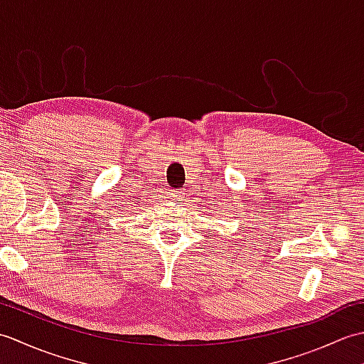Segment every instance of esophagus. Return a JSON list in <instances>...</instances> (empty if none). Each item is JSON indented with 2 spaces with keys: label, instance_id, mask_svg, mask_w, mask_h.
<instances>
[{
  "label": "esophagus",
  "instance_id": "esophagus-1",
  "mask_svg": "<svg viewBox=\"0 0 364 364\" xmlns=\"http://www.w3.org/2000/svg\"><path fill=\"white\" fill-rule=\"evenodd\" d=\"M170 198H172L173 202L181 203L184 200V192L183 191H172V192H170Z\"/></svg>",
  "mask_w": 364,
  "mask_h": 364
}]
</instances>
